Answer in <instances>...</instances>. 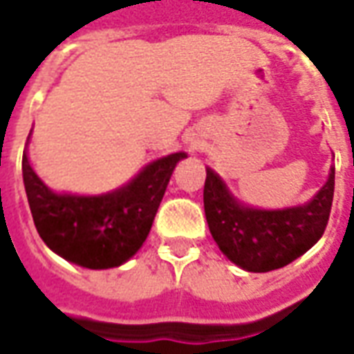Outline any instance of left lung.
<instances>
[{"label":"left lung","mask_w":354,"mask_h":354,"mask_svg":"<svg viewBox=\"0 0 354 354\" xmlns=\"http://www.w3.org/2000/svg\"><path fill=\"white\" fill-rule=\"evenodd\" d=\"M334 165L326 184L301 205L258 208L239 201L223 178L207 167L205 214L218 248L235 266L267 273L288 266L319 243L334 199Z\"/></svg>","instance_id":"obj_1"}]
</instances>
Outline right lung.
Instances as JSON below:
<instances>
[{
  "instance_id": "add662e5",
  "label": "right lung",
  "mask_w": 354,
  "mask_h": 354,
  "mask_svg": "<svg viewBox=\"0 0 354 354\" xmlns=\"http://www.w3.org/2000/svg\"><path fill=\"white\" fill-rule=\"evenodd\" d=\"M32 138V131L28 142ZM28 146V144H26ZM185 151L147 162L127 184L108 193L53 192L22 157V178L35 230L60 258L87 269L123 266L146 243L176 165Z\"/></svg>"
}]
</instances>
